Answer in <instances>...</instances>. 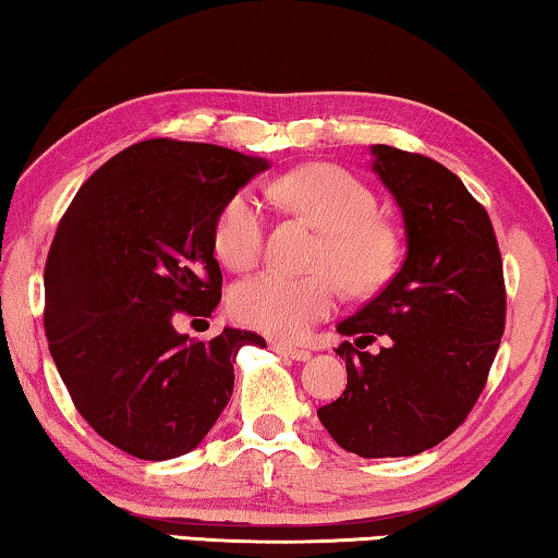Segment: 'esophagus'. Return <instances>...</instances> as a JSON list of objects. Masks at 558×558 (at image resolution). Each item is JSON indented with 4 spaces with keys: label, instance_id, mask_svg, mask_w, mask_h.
I'll list each match as a JSON object with an SVG mask.
<instances>
[{
    "label": "esophagus",
    "instance_id": "obj_1",
    "mask_svg": "<svg viewBox=\"0 0 558 558\" xmlns=\"http://www.w3.org/2000/svg\"><path fill=\"white\" fill-rule=\"evenodd\" d=\"M274 351H277V354H281V356L294 359V362H308V359H312V351L299 349L294 344H274Z\"/></svg>",
    "mask_w": 558,
    "mask_h": 558
}]
</instances>
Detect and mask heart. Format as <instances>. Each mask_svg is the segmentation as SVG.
I'll use <instances>...</instances> for the list:
<instances>
[{
    "instance_id": "1",
    "label": "heart",
    "mask_w": 558,
    "mask_h": 558,
    "mask_svg": "<svg viewBox=\"0 0 558 558\" xmlns=\"http://www.w3.org/2000/svg\"><path fill=\"white\" fill-rule=\"evenodd\" d=\"M267 194L291 211L304 214L322 229L314 264L333 271L351 291H368L389 277L397 242L376 219V196L347 169L308 165L269 184ZM267 214L259 196L239 190L225 202L214 221V252L229 269L254 267L264 244ZM331 274L289 277L262 271L236 284L229 296L231 316L244 327L279 339H302L312 324L337 306L339 291Z\"/></svg>"
}]
</instances>
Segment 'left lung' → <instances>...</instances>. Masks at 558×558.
Instances as JSON below:
<instances>
[{
    "label": "left lung",
    "mask_w": 558,
    "mask_h": 558,
    "mask_svg": "<svg viewBox=\"0 0 558 558\" xmlns=\"http://www.w3.org/2000/svg\"><path fill=\"white\" fill-rule=\"evenodd\" d=\"M372 154L404 217L407 259L337 327L357 347L337 349L347 389L316 414L351 453L414 457L457 432L486 387L507 322L504 264L492 219L453 171L387 144ZM379 336V355L361 351Z\"/></svg>",
    "instance_id": "left-lung-1"
}]
</instances>
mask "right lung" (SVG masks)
I'll return each instance as SVG.
<instances>
[{"label":"right lung","instance_id":"add662e5","mask_svg":"<svg viewBox=\"0 0 558 558\" xmlns=\"http://www.w3.org/2000/svg\"><path fill=\"white\" fill-rule=\"evenodd\" d=\"M269 167L217 144H132L82 184L45 267L49 354L80 414L136 459L196 449L234 391L236 351L267 347L225 329L209 341L174 329L211 316L221 269L219 209Z\"/></svg>","mask_w":558,"mask_h":558}]
</instances>
